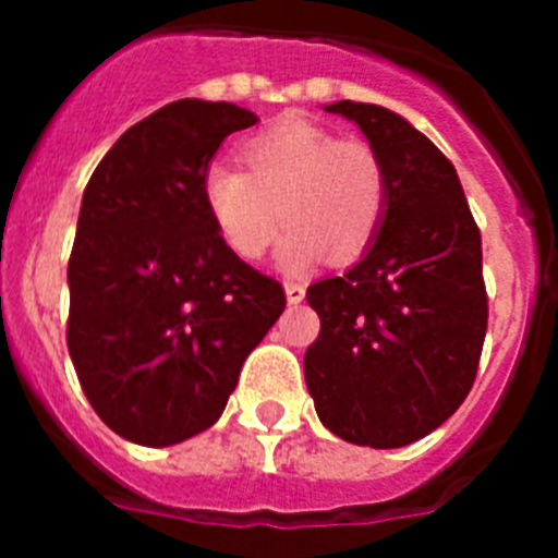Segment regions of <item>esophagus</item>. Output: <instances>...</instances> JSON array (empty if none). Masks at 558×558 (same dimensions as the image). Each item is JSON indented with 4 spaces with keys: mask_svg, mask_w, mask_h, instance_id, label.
<instances>
[{
    "mask_svg": "<svg viewBox=\"0 0 558 558\" xmlns=\"http://www.w3.org/2000/svg\"><path fill=\"white\" fill-rule=\"evenodd\" d=\"M284 295H288V304H302L304 302V284L288 282L284 284Z\"/></svg>",
    "mask_w": 558,
    "mask_h": 558,
    "instance_id": "34e87169",
    "label": "esophagus"
}]
</instances>
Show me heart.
<instances>
[{
  "mask_svg": "<svg viewBox=\"0 0 558 558\" xmlns=\"http://www.w3.org/2000/svg\"><path fill=\"white\" fill-rule=\"evenodd\" d=\"M243 165H211L201 184L211 223L240 259H259L282 223L276 263L288 274H304L327 254L354 263L374 243L388 179L368 142L282 120L245 140Z\"/></svg>",
  "mask_w": 558,
  "mask_h": 558,
  "instance_id": "b5f03b06",
  "label": "heart"
}]
</instances>
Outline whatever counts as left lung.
I'll use <instances>...</instances> for the list:
<instances>
[{
    "label": "left lung",
    "mask_w": 558,
    "mask_h": 558,
    "mask_svg": "<svg viewBox=\"0 0 558 558\" xmlns=\"http://www.w3.org/2000/svg\"><path fill=\"white\" fill-rule=\"evenodd\" d=\"M386 165V218L343 276L307 288L322 332L304 354L315 413L343 441L393 450L461 408L486 338L481 231L456 167L425 133L372 102L327 106Z\"/></svg>",
    "instance_id": "obj_1"
}]
</instances>
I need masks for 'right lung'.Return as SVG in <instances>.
I'll return each instance as SVG.
<instances>
[{
  "label": "right lung",
  "mask_w": 558,
  "mask_h": 558,
  "mask_svg": "<svg viewBox=\"0 0 558 558\" xmlns=\"http://www.w3.org/2000/svg\"><path fill=\"white\" fill-rule=\"evenodd\" d=\"M234 102L175 100L122 133L83 192L69 256L66 347L97 416L142 447L198 436L284 310L282 284L211 223L204 175Z\"/></svg>",
  "instance_id": "1"
}]
</instances>
